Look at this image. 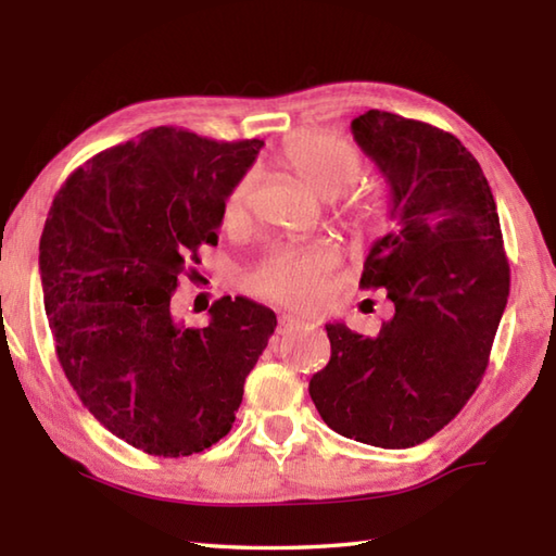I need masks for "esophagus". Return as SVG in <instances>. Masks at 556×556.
Here are the masks:
<instances>
[{
    "label": "esophagus",
    "mask_w": 556,
    "mask_h": 556,
    "mask_svg": "<svg viewBox=\"0 0 556 556\" xmlns=\"http://www.w3.org/2000/svg\"><path fill=\"white\" fill-rule=\"evenodd\" d=\"M311 320H305V317H301V315H281V320H279V334H285V332H289V329H293V327H299V325H308Z\"/></svg>",
    "instance_id": "obj_1"
}]
</instances>
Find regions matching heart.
Returning <instances> with one entry per match:
<instances>
[{
    "instance_id": "obj_1",
    "label": "heart",
    "mask_w": 556,
    "mask_h": 556,
    "mask_svg": "<svg viewBox=\"0 0 556 556\" xmlns=\"http://www.w3.org/2000/svg\"><path fill=\"white\" fill-rule=\"evenodd\" d=\"M279 162L305 191L325 200L339 198L363 174L361 152L349 140L329 134H303L291 138L281 150ZM253 188V176H243L231 188L227 200V215L231 219L241 217L251 205ZM384 222L387 207L377 195H358L346 207V224L356 236L380 231ZM337 263L339 251L332 243L277 248L251 271L248 287L257 296L305 308V305L320 301L329 271L337 267Z\"/></svg>"
}]
</instances>
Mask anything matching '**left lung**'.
I'll return each instance as SVG.
<instances>
[{
	"label": "left lung",
	"instance_id": "1",
	"mask_svg": "<svg viewBox=\"0 0 556 556\" xmlns=\"http://www.w3.org/2000/svg\"><path fill=\"white\" fill-rule=\"evenodd\" d=\"M351 134L389 191L394 227L370 245L361 287L384 289L392 320L365 337L327 323L332 356L311 399L334 432L406 448L473 396L509 299L497 205L478 160L442 128L370 110Z\"/></svg>",
	"mask_w": 556,
	"mask_h": 556
}]
</instances>
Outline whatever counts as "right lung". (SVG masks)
<instances>
[{
  "mask_svg": "<svg viewBox=\"0 0 556 556\" xmlns=\"http://www.w3.org/2000/svg\"><path fill=\"white\" fill-rule=\"evenodd\" d=\"M263 146L157 126L88 160L52 200L40 279L56 358L83 406L146 454L219 442L275 334V311L245 296L212 303L200 329L172 305Z\"/></svg>",
  "mask_w": 556,
  "mask_h": 556,
  "instance_id": "right-lung-1",
  "label": "right lung"
}]
</instances>
